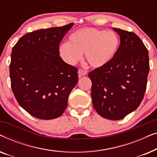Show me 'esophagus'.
Here are the masks:
<instances>
[{"label": "esophagus", "instance_id": "obj_1", "mask_svg": "<svg viewBox=\"0 0 157 157\" xmlns=\"http://www.w3.org/2000/svg\"><path fill=\"white\" fill-rule=\"evenodd\" d=\"M87 71H85V70H83V69H79L78 71V77H81L83 76H86V75L87 74Z\"/></svg>", "mask_w": 157, "mask_h": 157}]
</instances>
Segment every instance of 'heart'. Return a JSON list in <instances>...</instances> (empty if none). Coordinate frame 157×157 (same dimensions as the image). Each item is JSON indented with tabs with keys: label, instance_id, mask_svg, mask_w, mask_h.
<instances>
[{
	"label": "heart",
	"instance_id": "1",
	"mask_svg": "<svg viewBox=\"0 0 157 157\" xmlns=\"http://www.w3.org/2000/svg\"><path fill=\"white\" fill-rule=\"evenodd\" d=\"M119 44V38L115 32L83 28L73 33L69 42L62 44L59 51L62 59L71 65L78 62L84 53L88 63L92 67L99 68L111 61Z\"/></svg>",
	"mask_w": 157,
	"mask_h": 157
}]
</instances>
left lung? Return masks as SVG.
I'll list each match as a JSON object with an SVG mask.
<instances>
[{
    "label": "left lung",
    "mask_w": 157,
    "mask_h": 157,
    "mask_svg": "<svg viewBox=\"0 0 157 157\" xmlns=\"http://www.w3.org/2000/svg\"><path fill=\"white\" fill-rule=\"evenodd\" d=\"M120 45L111 61L89 72L91 99L98 114L109 120L123 119L138 108L147 89L149 52L133 32L113 28Z\"/></svg>",
    "instance_id": "obj_1"
}]
</instances>
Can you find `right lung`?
Returning a JSON list of instances; mask_svg holds the SVG:
<instances>
[{
    "label": "right lung",
    "mask_w": 157,
    "mask_h": 157,
    "mask_svg": "<svg viewBox=\"0 0 157 157\" xmlns=\"http://www.w3.org/2000/svg\"><path fill=\"white\" fill-rule=\"evenodd\" d=\"M74 23L23 36L13 47L10 78L17 101L40 119L59 117L78 81L77 68L64 62L59 44Z\"/></svg>",
    "instance_id": "add662e5"
}]
</instances>
